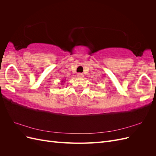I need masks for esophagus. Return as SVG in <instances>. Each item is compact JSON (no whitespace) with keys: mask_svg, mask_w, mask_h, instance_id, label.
Wrapping results in <instances>:
<instances>
[{"mask_svg":"<svg viewBox=\"0 0 156 156\" xmlns=\"http://www.w3.org/2000/svg\"><path fill=\"white\" fill-rule=\"evenodd\" d=\"M77 75L78 77H83V74L81 73H78Z\"/></svg>","mask_w":156,"mask_h":156,"instance_id":"obj_1","label":"esophagus"}]
</instances>
